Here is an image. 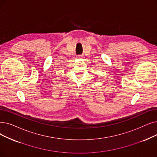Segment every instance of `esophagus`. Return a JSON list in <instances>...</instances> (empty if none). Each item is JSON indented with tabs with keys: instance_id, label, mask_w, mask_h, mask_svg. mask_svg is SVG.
<instances>
[{
	"instance_id": "esophagus-1",
	"label": "esophagus",
	"mask_w": 157,
	"mask_h": 157,
	"mask_svg": "<svg viewBox=\"0 0 157 157\" xmlns=\"http://www.w3.org/2000/svg\"><path fill=\"white\" fill-rule=\"evenodd\" d=\"M77 58H78V59H82V58H83V57L82 56H78Z\"/></svg>"
}]
</instances>
